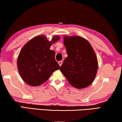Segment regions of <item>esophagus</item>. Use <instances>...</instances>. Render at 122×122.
<instances>
[{"label": "esophagus", "instance_id": "1", "mask_svg": "<svg viewBox=\"0 0 122 122\" xmlns=\"http://www.w3.org/2000/svg\"><path fill=\"white\" fill-rule=\"evenodd\" d=\"M58 63L60 66H61L62 65V61H59L58 62Z\"/></svg>", "mask_w": 122, "mask_h": 122}]
</instances>
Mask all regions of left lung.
Listing matches in <instances>:
<instances>
[{
    "label": "left lung",
    "mask_w": 122,
    "mask_h": 122,
    "mask_svg": "<svg viewBox=\"0 0 122 122\" xmlns=\"http://www.w3.org/2000/svg\"><path fill=\"white\" fill-rule=\"evenodd\" d=\"M63 44L68 56L60 71L74 88L83 89L90 86L95 78L98 61L90 43L80 36H64Z\"/></svg>",
    "instance_id": "1"
}]
</instances>
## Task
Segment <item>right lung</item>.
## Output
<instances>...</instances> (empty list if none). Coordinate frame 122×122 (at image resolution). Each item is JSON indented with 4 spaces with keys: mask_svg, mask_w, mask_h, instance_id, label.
Wrapping results in <instances>:
<instances>
[{
    "mask_svg": "<svg viewBox=\"0 0 122 122\" xmlns=\"http://www.w3.org/2000/svg\"><path fill=\"white\" fill-rule=\"evenodd\" d=\"M60 37L53 36L49 41L44 35L36 36L24 45L17 59V67L22 80L33 86H39L60 69L55 59V51L50 47Z\"/></svg>",
    "mask_w": 122,
    "mask_h": 122,
    "instance_id": "add662e5",
    "label": "right lung"
}]
</instances>
